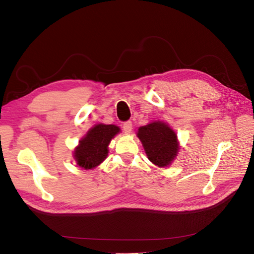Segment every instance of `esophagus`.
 <instances>
[{
	"label": "esophagus",
	"mask_w": 254,
	"mask_h": 254,
	"mask_svg": "<svg viewBox=\"0 0 254 254\" xmlns=\"http://www.w3.org/2000/svg\"><path fill=\"white\" fill-rule=\"evenodd\" d=\"M123 127H124V131H125L126 134H129L130 131H131V129H133V127H131L130 121H127V123H125Z\"/></svg>",
	"instance_id": "34e87169"
}]
</instances>
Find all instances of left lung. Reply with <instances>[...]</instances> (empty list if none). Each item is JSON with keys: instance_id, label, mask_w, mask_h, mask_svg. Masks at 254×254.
Listing matches in <instances>:
<instances>
[{"instance_id": "left-lung-1", "label": "left lung", "mask_w": 254, "mask_h": 254, "mask_svg": "<svg viewBox=\"0 0 254 254\" xmlns=\"http://www.w3.org/2000/svg\"><path fill=\"white\" fill-rule=\"evenodd\" d=\"M137 136L148 160L159 167L169 166L179 152L178 136L163 121H153L139 127Z\"/></svg>"}]
</instances>
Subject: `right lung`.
<instances>
[{
	"instance_id": "1",
	"label": "right lung",
	"mask_w": 254,
	"mask_h": 254,
	"mask_svg": "<svg viewBox=\"0 0 254 254\" xmlns=\"http://www.w3.org/2000/svg\"><path fill=\"white\" fill-rule=\"evenodd\" d=\"M120 131L114 125H96L87 131L73 151V158L80 167L93 169L108 156L110 142Z\"/></svg>"
}]
</instances>
